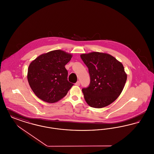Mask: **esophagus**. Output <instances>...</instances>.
Wrapping results in <instances>:
<instances>
[{
	"instance_id": "obj_1",
	"label": "esophagus",
	"mask_w": 154,
	"mask_h": 154,
	"mask_svg": "<svg viewBox=\"0 0 154 154\" xmlns=\"http://www.w3.org/2000/svg\"><path fill=\"white\" fill-rule=\"evenodd\" d=\"M75 85H77V86H79V85H80V81H77V82L75 84Z\"/></svg>"
}]
</instances>
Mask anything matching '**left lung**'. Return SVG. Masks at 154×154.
<instances>
[{"instance_id":"1","label":"left lung","mask_w":154,"mask_h":154,"mask_svg":"<svg viewBox=\"0 0 154 154\" xmlns=\"http://www.w3.org/2000/svg\"><path fill=\"white\" fill-rule=\"evenodd\" d=\"M80 57L88 67L91 79L89 87L82 89L86 102L97 109L109 106L124 88L127 74L123 65L106 53L93 52Z\"/></svg>"}]
</instances>
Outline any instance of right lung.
<instances>
[{
	"instance_id": "obj_1",
	"label": "right lung",
	"mask_w": 154,
	"mask_h": 154,
	"mask_svg": "<svg viewBox=\"0 0 154 154\" xmlns=\"http://www.w3.org/2000/svg\"><path fill=\"white\" fill-rule=\"evenodd\" d=\"M72 55L62 50L43 54L29 66L27 78L35 94L47 103L57 102L65 97L73 84L67 80L65 66Z\"/></svg>"
}]
</instances>
